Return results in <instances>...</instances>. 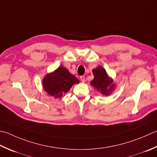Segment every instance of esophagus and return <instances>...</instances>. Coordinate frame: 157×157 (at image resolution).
I'll list each match as a JSON object with an SVG mask.
<instances>
[{"label":"esophagus","mask_w":157,"mask_h":157,"mask_svg":"<svg viewBox=\"0 0 157 157\" xmlns=\"http://www.w3.org/2000/svg\"><path fill=\"white\" fill-rule=\"evenodd\" d=\"M80 80L82 82H85V77L84 76H80Z\"/></svg>","instance_id":"34e87169"}]
</instances>
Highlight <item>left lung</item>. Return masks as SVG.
Instances as JSON below:
<instances>
[{
  "instance_id": "8db88e82",
  "label": "left lung",
  "mask_w": 157,
  "mask_h": 157,
  "mask_svg": "<svg viewBox=\"0 0 157 157\" xmlns=\"http://www.w3.org/2000/svg\"><path fill=\"white\" fill-rule=\"evenodd\" d=\"M93 74L94 79L90 82V85L101 94L105 96L111 94L115 90L116 84L113 79L107 74L105 69L102 66L99 65L93 69Z\"/></svg>"
}]
</instances>
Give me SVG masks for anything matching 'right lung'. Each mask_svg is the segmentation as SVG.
<instances>
[{
  "label": "right lung",
  "instance_id": "add662e5",
  "mask_svg": "<svg viewBox=\"0 0 157 157\" xmlns=\"http://www.w3.org/2000/svg\"><path fill=\"white\" fill-rule=\"evenodd\" d=\"M79 82V79L68 69L60 66L53 72L47 73L44 76L42 86L48 94L57 99L62 97L63 94L68 93L73 85Z\"/></svg>",
  "mask_w": 157,
  "mask_h": 157
}]
</instances>
